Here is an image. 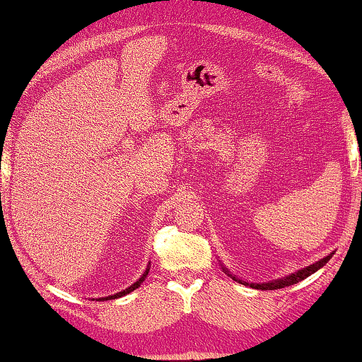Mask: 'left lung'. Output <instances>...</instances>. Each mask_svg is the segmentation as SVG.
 Returning <instances> with one entry per match:
<instances>
[{"mask_svg":"<svg viewBox=\"0 0 362 362\" xmlns=\"http://www.w3.org/2000/svg\"><path fill=\"white\" fill-rule=\"evenodd\" d=\"M331 257H333V252H331V254H328L326 257H323V259H320L318 262H315V264L305 267V269L296 270V272H293V274H290V275H286V276H281V279L270 280V281H262V284H249V281L239 279V276H237V275H232L230 272H229V269H227V267H224L222 264H221V267H222V270H224L226 274L229 275L232 280L239 281V284H242V285L252 286V288H255V290H279V288H285V286L298 284V281L305 280L306 276H310L311 274H315V272H318L321 267H325L326 264H328V260L331 259Z\"/></svg>","mask_w":362,"mask_h":362,"instance_id":"8db88e82","label":"left lung"}]
</instances>
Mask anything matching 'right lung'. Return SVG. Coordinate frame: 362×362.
<instances>
[{"label":"right lung","mask_w":362,"mask_h":362,"mask_svg":"<svg viewBox=\"0 0 362 362\" xmlns=\"http://www.w3.org/2000/svg\"><path fill=\"white\" fill-rule=\"evenodd\" d=\"M148 272H150V262H148V267H146V270L143 272V275L140 276V279H138L135 284H132L130 286H128V288H125V290H122V291H118V293H113V295H108V296H102V298H97V301H107V300H115V298H122V296H125V295H128V293H132L133 290H136L138 286H140L143 281H145V279H146V275H148Z\"/></svg>","instance_id":"right-lung-1"}]
</instances>
